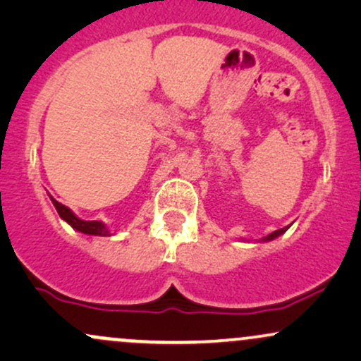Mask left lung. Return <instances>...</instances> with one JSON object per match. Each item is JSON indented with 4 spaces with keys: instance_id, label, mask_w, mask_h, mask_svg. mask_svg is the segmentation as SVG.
Segmentation results:
<instances>
[{
    "instance_id": "left-lung-1",
    "label": "left lung",
    "mask_w": 361,
    "mask_h": 361,
    "mask_svg": "<svg viewBox=\"0 0 361 361\" xmlns=\"http://www.w3.org/2000/svg\"><path fill=\"white\" fill-rule=\"evenodd\" d=\"M288 227H290V226H287V227H283V229H279V231H275V233H271V234H268V235H267V238H263V239H261V241H264V243H267V241H273V239H276V238H279V235H281V234H283V233H285V231H287V229H288Z\"/></svg>"
}]
</instances>
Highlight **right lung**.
<instances>
[{"mask_svg":"<svg viewBox=\"0 0 361 361\" xmlns=\"http://www.w3.org/2000/svg\"><path fill=\"white\" fill-rule=\"evenodd\" d=\"M52 204L56 207L57 214H59V217L62 221H66L69 224V226L73 227V229L80 231L82 234H90V235H111L110 231L106 229V226L100 221H82V219L76 217V215L73 214L71 209H68L66 205L59 204V202L56 200V198H52Z\"/></svg>","mask_w":361,"mask_h":361,"instance_id":"right-lung-1","label":"right lung"}]
</instances>
